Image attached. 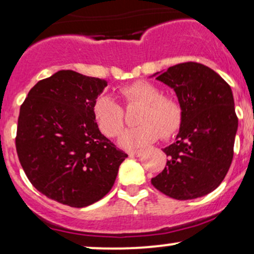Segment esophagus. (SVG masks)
I'll use <instances>...</instances> for the list:
<instances>
[{
  "label": "esophagus",
  "instance_id": "obj_1",
  "mask_svg": "<svg viewBox=\"0 0 254 254\" xmlns=\"http://www.w3.org/2000/svg\"><path fill=\"white\" fill-rule=\"evenodd\" d=\"M130 156H141L143 154V150H130L127 151Z\"/></svg>",
  "mask_w": 254,
  "mask_h": 254
}]
</instances>
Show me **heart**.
<instances>
[{
    "instance_id": "1",
    "label": "heart",
    "mask_w": 254,
    "mask_h": 254,
    "mask_svg": "<svg viewBox=\"0 0 254 254\" xmlns=\"http://www.w3.org/2000/svg\"><path fill=\"white\" fill-rule=\"evenodd\" d=\"M127 106L141 104L136 117L138 125L121 136L124 148H139L156 141L159 136L168 138L179 130L183 122V106L177 98L164 95L161 89L147 81H135L118 89ZM93 116L98 127L107 137H116L124 127V110L111 95L98 97L93 103Z\"/></svg>"
}]
</instances>
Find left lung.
<instances>
[{"mask_svg": "<svg viewBox=\"0 0 254 254\" xmlns=\"http://www.w3.org/2000/svg\"><path fill=\"white\" fill-rule=\"evenodd\" d=\"M156 80L174 89L183 122L176 142L164 149L165 170L151 184L174 199L205 196L222 183L234 155L238 117L232 89L217 72L196 62L170 66Z\"/></svg>", "mask_w": 254, "mask_h": 254, "instance_id": "1", "label": "left lung"}]
</instances>
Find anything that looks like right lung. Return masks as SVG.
Listing matches in <instances>:
<instances>
[{
    "instance_id": "1",
    "label": "right lung",
    "mask_w": 254,
    "mask_h": 254,
    "mask_svg": "<svg viewBox=\"0 0 254 254\" xmlns=\"http://www.w3.org/2000/svg\"><path fill=\"white\" fill-rule=\"evenodd\" d=\"M107 82L72 70L40 80L20 107L15 147L32 185L83 208L109 193L127 154L99 130L93 103Z\"/></svg>"
}]
</instances>
